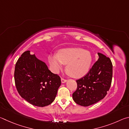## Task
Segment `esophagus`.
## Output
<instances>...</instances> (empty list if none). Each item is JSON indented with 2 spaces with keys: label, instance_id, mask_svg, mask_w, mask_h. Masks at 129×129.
Segmentation results:
<instances>
[{
  "label": "esophagus",
  "instance_id": "34e87169",
  "mask_svg": "<svg viewBox=\"0 0 129 129\" xmlns=\"http://www.w3.org/2000/svg\"><path fill=\"white\" fill-rule=\"evenodd\" d=\"M67 80H65V79H64V78H61V82L62 83H65V82H67Z\"/></svg>",
  "mask_w": 129,
  "mask_h": 129
}]
</instances>
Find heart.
I'll return each instance as SVG.
<instances>
[{"label": "heart", "instance_id": "heart-1", "mask_svg": "<svg viewBox=\"0 0 129 129\" xmlns=\"http://www.w3.org/2000/svg\"><path fill=\"white\" fill-rule=\"evenodd\" d=\"M89 52L80 48H67L59 50L57 54H50L48 61L54 73L67 65L66 71L74 78H80L88 73L91 64Z\"/></svg>", "mask_w": 129, "mask_h": 129}]
</instances>
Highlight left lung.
<instances>
[{
  "label": "left lung",
  "instance_id": "left-lung-1",
  "mask_svg": "<svg viewBox=\"0 0 129 129\" xmlns=\"http://www.w3.org/2000/svg\"><path fill=\"white\" fill-rule=\"evenodd\" d=\"M99 59L88 73L76 80L77 88L73 93L76 104L88 106L97 103L105 97L110 88L113 76V65L110 58L98 53Z\"/></svg>",
  "mask_w": 129,
  "mask_h": 129
}]
</instances>
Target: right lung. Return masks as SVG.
<instances>
[{"instance_id":"obj_1","label":"right lung","mask_w":129,"mask_h":129,"mask_svg":"<svg viewBox=\"0 0 129 129\" xmlns=\"http://www.w3.org/2000/svg\"><path fill=\"white\" fill-rule=\"evenodd\" d=\"M14 78L21 97L39 107L53 102L61 83L59 76L52 73L46 64L29 51L24 52L16 62Z\"/></svg>"}]
</instances>
